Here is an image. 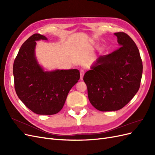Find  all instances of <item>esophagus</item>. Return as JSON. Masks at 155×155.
I'll use <instances>...</instances> for the list:
<instances>
[{"instance_id":"esophagus-1","label":"esophagus","mask_w":155,"mask_h":155,"mask_svg":"<svg viewBox=\"0 0 155 155\" xmlns=\"http://www.w3.org/2000/svg\"><path fill=\"white\" fill-rule=\"evenodd\" d=\"M84 74H85V71H84V70H80V79H83V76H84Z\"/></svg>"}]
</instances>
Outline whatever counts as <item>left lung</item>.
<instances>
[{"label": "left lung", "instance_id": "1", "mask_svg": "<svg viewBox=\"0 0 155 155\" xmlns=\"http://www.w3.org/2000/svg\"><path fill=\"white\" fill-rule=\"evenodd\" d=\"M114 35L120 47L100 56L83 76L89 101L100 111L122 109L139 90L142 76V61L137 45L124 32Z\"/></svg>", "mask_w": 155, "mask_h": 155}]
</instances>
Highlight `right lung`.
<instances>
[{"label": "right lung", "mask_w": 155, "mask_h": 155, "mask_svg": "<svg viewBox=\"0 0 155 155\" xmlns=\"http://www.w3.org/2000/svg\"><path fill=\"white\" fill-rule=\"evenodd\" d=\"M46 40L35 34L21 46L14 60L13 72L18 98L37 114L52 115L62 109L68 94L80 78L77 69L44 72L35 57L36 41Z\"/></svg>", "instance_id": "right-lung-1"}]
</instances>
